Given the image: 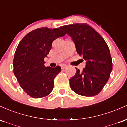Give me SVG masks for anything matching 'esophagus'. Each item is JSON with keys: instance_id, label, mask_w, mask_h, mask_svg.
Returning a JSON list of instances; mask_svg holds the SVG:
<instances>
[{"instance_id": "esophagus-1", "label": "esophagus", "mask_w": 127, "mask_h": 127, "mask_svg": "<svg viewBox=\"0 0 127 127\" xmlns=\"http://www.w3.org/2000/svg\"><path fill=\"white\" fill-rule=\"evenodd\" d=\"M66 67H67V66H66V65H62V66H61V68H62V69H65Z\"/></svg>"}]
</instances>
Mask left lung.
<instances>
[{
	"label": "left lung",
	"instance_id": "left-lung-1",
	"mask_svg": "<svg viewBox=\"0 0 127 127\" xmlns=\"http://www.w3.org/2000/svg\"><path fill=\"white\" fill-rule=\"evenodd\" d=\"M72 38L76 51L86 61L83 71L69 79L71 89L77 94L92 96L100 92L112 71V59L109 47L103 38L86 23L62 26Z\"/></svg>",
	"mask_w": 127,
	"mask_h": 127
}]
</instances>
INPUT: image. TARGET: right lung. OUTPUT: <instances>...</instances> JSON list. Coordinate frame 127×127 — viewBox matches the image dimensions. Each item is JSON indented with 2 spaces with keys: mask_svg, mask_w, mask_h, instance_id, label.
Masks as SVG:
<instances>
[{
  "mask_svg": "<svg viewBox=\"0 0 127 127\" xmlns=\"http://www.w3.org/2000/svg\"><path fill=\"white\" fill-rule=\"evenodd\" d=\"M66 35L59 28H38L27 34L18 44L13 61L14 73L24 91L33 98L50 94L60 66L45 67L44 58L53 41Z\"/></svg>",
  "mask_w": 127,
  "mask_h": 127,
  "instance_id": "obj_1",
  "label": "right lung"
}]
</instances>
